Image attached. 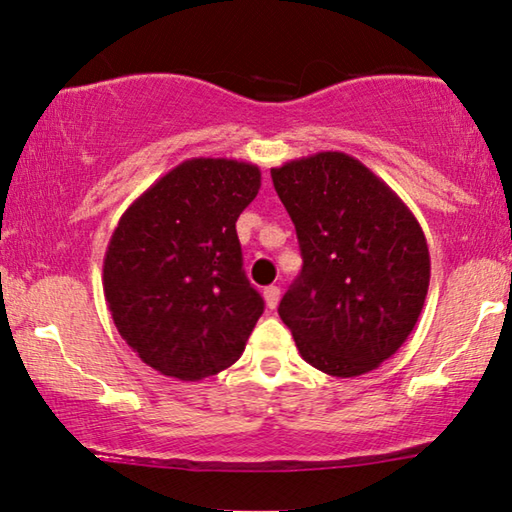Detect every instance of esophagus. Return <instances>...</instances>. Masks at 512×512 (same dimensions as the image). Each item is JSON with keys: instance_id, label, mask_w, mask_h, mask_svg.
<instances>
[{"instance_id": "esophagus-1", "label": "esophagus", "mask_w": 512, "mask_h": 512, "mask_svg": "<svg viewBox=\"0 0 512 512\" xmlns=\"http://www.w3.org/2000/svg\"><path fill=\"white\" fill-rule=\"evenodd\" d=\"M264 301H266V305H269L271 310L276 308L278 301H280V287H276V285L266 287V289H264Z\"/></svg>"}]
</instances>
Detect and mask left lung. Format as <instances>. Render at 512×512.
<instances>
[{
    "mask_svg": "<svg viewBox=\"0 0 512 512\" xmlns=\"http://www.w3.org/2000/svg\"><path fill=\"white\" fill-rule=\"evenodd\" d=\"M271 179L303 257L278 308L303 361L331 377L379 368L421 317L430 285L421 225L375 172L342 151L289 160Z\"/></svg>",
    "mask_w": 512,
    "mask_h": 512,
    "instance_id": "obj_1",
    "label": "left lung"
}]
</instances>
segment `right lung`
Returning a JSON list of instances; mask_svg holds the SVG:
<instances>
[{
  "label": "right lung",
  "mask_w": 512,
  "mask_h": 512,
  "mask_svg": "<svg viewBox=\"0 0 512 512\" xmlns=\"http://www.w3.org/2000/svg\"><path fill=\"white\" fill-rule=\"evenodd\" d=\"M262 172L190 158L124 211L103 259V292L128 347L160 375L195 381L239 361L264 301L243 271L236 218Z\"/></svg>",
  "instance_id": "right-lung-1"
}]
</instances>
